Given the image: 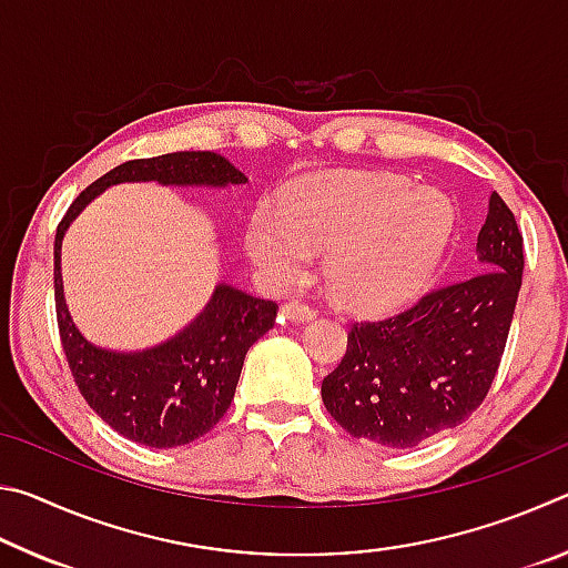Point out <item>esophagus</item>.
<instances>
[{"instance_id": "1", "label": "esophagus", "mask_w": 568, "mask_h": 568, "mask_svg": "<svg viewBox=\"0 0 568 568\" xmlns=\"http://www.w3.org/2000/svg\"><path fill=\"white\" fill-rule=\"evenodd\" d=\"M281 313L285 315L287 321H293V323H305V321H313V315H315V311H313L311 305H305V303H297V301L285 303V305L281 307Z\"/></svg>"}]
</instances>
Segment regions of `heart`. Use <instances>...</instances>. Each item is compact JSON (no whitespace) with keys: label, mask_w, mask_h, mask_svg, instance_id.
Returning <instances> with one entry per match:
<instances>
[{"label":"heart","mask_w":568,"mask_h":568,"mask_svg":"<svg viewBox=\"0 0 568 568\" xmlns=\"http://www.w3.org/2000/svg\"><path fill=\"white\" fill-rule=\"evenodd\" d=\"M456 210L434 187L393 175L307 178L247 220L245 250L263 277L291 285L328 250L325 281L353 311L386 313L416 301L444 265Z\"/></svg>","instance_id":"b5f03b06"}]
</instances>
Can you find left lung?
Wrapping results in <instances>:
<instances>
[{"instance_id":"obj_1","label":"left lung","mask_w":568,"mask_h":568,"mask_svg":"<svg viewBox=\"0 0 568 568\" xmlns=\"http://www.w3.org/2000/svg\"><path fill=\"white\" fill-rule=\"evenodd\" d=\"M476 257L474 277L390 318L351 325L348 351L321 386L325 408L351 436L413 448L484 403L524 275V237L498 192L488 197Z\"/></svg>"}]
</instances>
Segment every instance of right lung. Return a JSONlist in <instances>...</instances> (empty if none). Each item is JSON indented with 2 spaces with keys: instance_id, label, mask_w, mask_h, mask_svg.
<instances>
[{
  "instance_id": "1",
  "label": "right lung",
  "mask_w": 568,
  "mask_h": 568,
  "mask_svg": "<svg viewBox=\"0 0 568 568\" xmlns=\"http://www.w3.org/2000/svg\"><path fill=\"white\" fill-rule=\"evenodd\" d=\"M122 182L165 187L245 185V172L217 152L122 162L82 192L54 237V303L62 348L90 408L124 438L150 448H175L205 436L233 403L245 353L273 328L277 305L230 283H217L203 313L170 341L145 351L94 345L77 328L62 285V240L94 197Z\"/></svg>"
}]
</instances>
